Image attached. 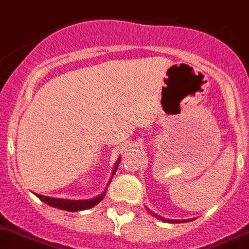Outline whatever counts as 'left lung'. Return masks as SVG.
I'll use <instances>...</instances> for the list:
<instances>
[{
	"mask_svg": "<svg viewBox=\"0 0 249 249\" xmlns=\"http://www.w3.org/2000/svg\"><path fill=\"white\" fill-rule=\"evenodd\" d=\"M150 212V211H149ZM150 213L151 214H154V216H156L158 217V218H160V219H162V221H166V222H169V223H174V222H186V221H191V219H183V221H175V219H166V218H162V217H160V216H158V214H155V213H152V212H150Z\"/></svg>",
	"mask_w": 249,
	"mask_h": 249,
	"instance_id": "obj_1",
	"label": "left lung"
}]
</instances>
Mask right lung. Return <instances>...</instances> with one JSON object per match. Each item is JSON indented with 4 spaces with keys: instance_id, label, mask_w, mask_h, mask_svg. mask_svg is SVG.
<instances>
[{
    "instance_id": "add662e5",
    "label": "right lung",
    "mask_w": 249,
    "mask_h": 249,
    "mask_svg": "<svg viewBox=\"0 0 249 249\" xmlns=\"http://www.w3.org/2000/svg\"><path fill=\"white\" fill-rule=\"evenodd\" d=\"M119 162H120V158L118 159V161H116L111 176H114L115 171L118 170ZM105 194H107V190H105L103 194H100L99 196H97L95 198H90V200H63V198H54V197L42 196V195H36V196H37L41 201H43L44 203H47V205L52 206V207L59 208V210H63V211H68V212H77V211H83V210H88V208L97 206L98 203L104 198Z\"/></svg>"
}]
</instances>
